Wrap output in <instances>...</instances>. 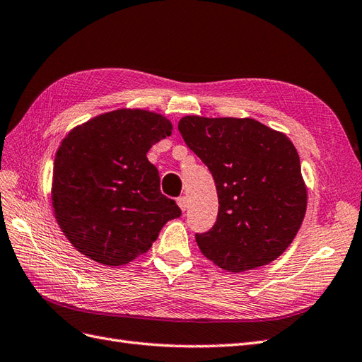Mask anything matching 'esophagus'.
Segmentation results:
<instances>
[{
	"mask_svg": "<svg viewBox=\"0 0 362 362\" xmlns=\"http://www.w3.org/2000/svg\"><path fill=\"white\" fill-rule=\"evenodd\" d=\"M177 204L182 211H187L188 209V199L185 197V195H182V197L177 199Z\"/></svg>",
	"mask_w": 362,
	"mask_h": 362,
	"instance_id": "obj_1",
	"label": "esophagus"
}]
</instances>
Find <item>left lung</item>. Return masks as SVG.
Masks as SVG:
<instances>
[{"label":"left lung","instance_id":"left-lung-1","mask_svg":"<svg viewBox=\"0 0 362 362\" xmlns=\"http://www.w3.org/2000/svg\"><path fill=\"white\" fill-rule=\"evenodd\" d=\"M179 132L212 173L218 194L214 227L195 235L200 252L229 273L277 259L300 229L308 204L290 138L253 118L233 117L188 115Z\"/></svg>","mask_w":362,"mask_h":362}]
</instances>
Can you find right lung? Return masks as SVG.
Listing matches in <instances>:
<instances>
[{
    "instance_id": "1",
    "label": "right lung",
    "mask_w": 362,
    "mask_h": 362,
    "mask_svg": "<svg viewBox=\"0 0 362 362\" xmlns=\"http://www.w3.org/2000/svg\"><path fill=\"white\" fill-rule=\"evenodd\" d=\"M171 121L146 109H117L78 124L56 153L51 204L60 230L89 259L119 267L147 253L179 206L160 192L147 153Z\"/></svg>"
}]
</instances>
